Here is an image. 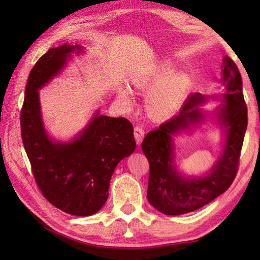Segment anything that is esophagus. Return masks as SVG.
I'll return each mask as SVG.
<instances>
[{"instance_id": "obj_1", "label": "esophagus", "mask_w": 260, "mask_h": 260, "mask_svg": "<svg viewBox=\"0 0 260 260\" xmlns=\"http://www.w3.org/2000/svg\"><path fill=\"white\" fill-rule=\"evenodd\" d=\"M134 135H135L136 143H138L139 146H140L141 142H142V140H143V136H144V129H143V127L140 126V125H136V126L134 127Z\"/></svg>"}]
</instances>
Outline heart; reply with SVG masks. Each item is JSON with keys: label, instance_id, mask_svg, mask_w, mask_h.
<instances>
[{"label": "heart", "instance_id": "b5f03b06", "mask_svg": "<svg viewBox=\"0 0 260 260\" xmlns=\"http://www.w3.org/2000/svg\"><path fill=\"white\" fill-rule=\"evenodd\" d=\"M140 86L156 88L149 96L148 109L152 116L165 118L172 114L181 104L183 96L189 86V78L186 74H175V69L171 63H162L158 68L149 83H139ZM121 99L131 102L129 91L124 89Z\"/></svg>", "mask_w": 260, "mask_h": 260}]
</instances>
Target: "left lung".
I'll return each mask as SVG.
<instances>
[{"instance_id": "obj_1", "label": "left lung", "mask_w": 260, "mask_h": 260, "mask_svg": "<svg viewBox=\"0 0 260 260\" xmlns=\"http://www.w3.org/2000/svg\"><path fill=\"white\" fill-rule=\"evenodd\" d=\"M222 85L227 90L223 95L226 103L220 108L219 119L227 127L225 150L206 177L182 178L173 166L172 134L203 119L197 109L204 101V96L200 93L189 96L179 116L149 132L142 141V150L150 165L148 201L161 213L179 215L195 211L225 192L234 181L248 126V109L239 68L228 56L223 59Z\"/></svg>"}]
</instances>
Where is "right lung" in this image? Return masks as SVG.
Here are the masks:
<instances>
[{
	"label": "right lung",
	"mask_w": 260,
	"mask_h": 260,
	"mask_svg": "<svg viewBox=\"0 0 260 260\" xmlns=\"http://www.w3.org/2000/svg\"><path fill=\"white\" fill-rule=\"evenodd\" d=\"M80 47L51 48L30 70L20 110V131L37 186L57 209L87 217L98 212L109 196L118 162L135 150L133 125L126 118L98 113L77 140L56 143L43 128L38 89L64 67Z\"/></svg>",
	"instance_id": "obj_1"
}]
</instances>
